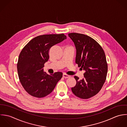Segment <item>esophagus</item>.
<instances>
[{"instance_id": "34e87169", "label": "esophagus", "mask_w": 127, "mask_h": 127, "mask_svg": "<svg viewBox=\"0 0 127 127\" xmlns=\"http://www.w3.org/2000/svg\"><path fill=\"white\" fill-rule=\"evenodd\" d=\"M63 77L66 78H69V77H70V76L68 75H67V74H63Z\"/></svg>"}]
</instances>
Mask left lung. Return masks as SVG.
Instances as JSON below:
<instances>
[{
  "mask_svg": "<svg viewBox=\"0 0 127 127\" xmlns=\"http://www.w3.org/2000/svg\"><path fill=\"white\" fill-rule=\"evenodd\" d=\"M68 36L76 48V63L85 71L81 80L74 76L76 84L72 91L77 97L87 99L98 93L105 82L107 73L105 55L100 44L92 38L77 33H69Z\"/></svg>",
  "mask_w": 127,
  "mask_h": 127,
  "instance_id": "1",
  "label": "left lung"
}]
</instances>
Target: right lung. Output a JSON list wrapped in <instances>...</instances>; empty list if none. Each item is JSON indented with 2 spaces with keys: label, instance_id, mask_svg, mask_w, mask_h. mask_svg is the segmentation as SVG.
Here are the masks:
<instances>
[{
  "label": "right lung",
  "instance_id": "right-lung-1",
  "mask_svg": "<svg viewBox=\"0 0 127 127\" xmlns=\"http://www.w3.org/2000/svg\"><path fill=\"white\" fill-rule=\"evenodd\" d=\"M66 38L64 34L40 35L30 40L21 51L17 63L18 76L31 96L39 98L47 96L62 78V73L49 75L44 72L43 67L49 59L51 47Z\"/></svg>",
  "mask_w": 127,
  "mask_h": 127
}]
</instances>
